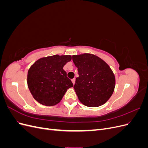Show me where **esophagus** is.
Masks as SVG:
<instances>
[{"label":"esophagus","mask_w":148,"mask_h":148,"mask_svg":"<svg viewBox=\"0 0 148 148\" xmlns=\"http://www.w3.org/2000/svg\"><path fill=\"white\" fill-rule=\"evenodd\" d=\"M71 82H72L73 84H75V78H73L72 79H71Z\"/></svg>","instance_id":"obj_1"}]
</instances>
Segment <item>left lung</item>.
<instances>
[{
	"mask_svg": "<svg viewBox=\"0 0 148 148\" xmlns=\"http://www.w3.org/2000/svg\"><path fill=\"white\" fill-rule=\"evenodd\" d=\"M79 77L73 86L79 101L87 107L102 106L112 95L115 76L109 66L99 57L89 53L73 56Z\"/></svg>",
	"mask_w": 148,
	"mask_h": 148,
	"instance_id": "8db88e82",
	"label": "left lung"
}]
</instances>
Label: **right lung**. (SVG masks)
Here are the masks:
<instances>
[{
  "label": "right lung",
  "mask_w": 148,
  "mask_h": 148,
  "mask_svg": "<svg viewBox=\"0 0 148 148\" xmlns=\"http://www.w3.org/2000/svg\"><path fill=\"white\" fill-rule=\"evenodd\" d=\"M71 60L70 56L55 55L40 59L30 67L27 83L34 99L46 106H55L62 100L67 89L73 86L63 69Z\"/></svg>",
  "instance_id": "obj_1"
}]
</instances>
